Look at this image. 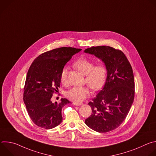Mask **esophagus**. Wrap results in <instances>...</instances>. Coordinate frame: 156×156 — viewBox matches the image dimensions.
<instances>
[{"label":"esophagus","mask_w":156,"mask_h":156,"mask_svg":"<svg viewBox=\"0 0 156 156\" xmlns=\"http://www.w3.org/2000/svg\"><path fill=\"white\" fill-rule=\"evenodd\" d=\"M73 104L75 105H82L83 104L81 103V102H73Z\"/></svg>","instance_id":"34e87169"}]
</instances>
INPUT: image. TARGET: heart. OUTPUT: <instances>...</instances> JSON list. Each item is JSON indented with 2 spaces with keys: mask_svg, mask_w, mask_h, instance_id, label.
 <instances>
[{
  "mask_svg": "<svg viewBox=\"0 0 156 156\" xmlns=\"http://www.w3.org/2000/svg\"><path fill=\"white\" fill-rule=\"evenodd\" d=\"M74 66L86 76L85 81L94 90H99L103 86L107 77L106 66L99 63L95 65L93 61L86 58H80L74 63ZM68 69L64 67L60 75V82L66 84L67 80ZM90 88L88 86H75L66 92L65 95L70 99L75 102H81L91 95Z\"/></svg>",
  "mask_w": 156,
  "mask_h": 156,
  "instance_id": "1",
  "label": "heart"
}]
</instances>
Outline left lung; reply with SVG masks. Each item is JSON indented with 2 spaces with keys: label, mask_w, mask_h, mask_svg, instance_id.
<instances>
[{
  "label": "left lung",
  "mask_w": 156,
  "mask_h": 156,
  "mask_svg": "<svg viewBox=\"0 0 156 156\" xmlns=\"http://www.w3.org/2000/svg\"><path fill=\"white\" fill-rule=\"evenodd\" d=\"M94 55L105 64L107 78L103 88L88 104L92 114L86 125L99 133L118 128L126 117L135 97V80L131 66L123 52L102 46L84 50Z\"/></svg>",
  "instance_id": "8db88e82"
}]
</instances>
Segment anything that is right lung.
I'll list each match as a JSON object with an SVG mask.
<instances>
[{
	"label": "right lung",
	"mask_w": 156,
	"mask_h": 156,
	"mask_svg": "<svg viewBox=\"0 0 156 156\" xmlns=\"http://www.w3.org/2000/svg\"><path fill=\"white\" fill-rule=\"evenodd\" d=\"M81 49L63 47L44 52L31 63L24 87L23 101L28 114L37 126L51 129L62 121V109L70 102L51 101L53 93L58 91L60 75L64 66Z\"/></svg>",
	"instance_id": "right-lung-1"
}]
</instances>
